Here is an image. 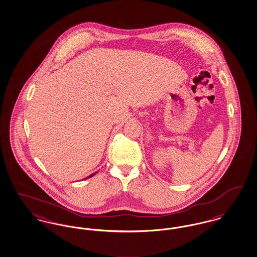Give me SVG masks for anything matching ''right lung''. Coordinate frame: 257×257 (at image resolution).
Returning a JSON list of instances; mask_svg holds the SVG:
<instances>
[{
	"instance_id": "1",
	"label": "right lung",
	"mask_w": 257,
	"mask_h": 257,
	"mask_svg": "<svg viewBox=\"0 0 257 257\" xmlns=\"http://www.w3.org/2000/svg\"><path fill=\"white\" fill-rule=\"evenodd\" d=\"M96 173H97V171L95 172V173H93V174H91L90 176H88V177H86V178H85V180H86V179H89V178H91V177H93V176H95Z\"/></svg>"
}]
</instances>
